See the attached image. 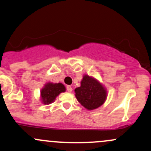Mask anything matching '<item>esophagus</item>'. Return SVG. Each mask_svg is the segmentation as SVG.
<instances>
[{
	"instance_id": "34e87169",
	"label": "esophagus",
	"mask_w": 151,
	"mask_h": 151,
	"mask_svg": "<svg viewBox=\"0 0 151 151\" xmlns=\"http://www.w3.org/2000/svg\"><path fill=\"white\" fill-rule=\"evenodd\" d=\"M67 91H68V92H71V91H72V86H70V85L67 86Z\"/></svg>"
}]
</instances>
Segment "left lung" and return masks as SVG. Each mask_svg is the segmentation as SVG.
I'll list each match as a JSON object with an SVG mask.
<instances>
[{
	"instance_id": "1",
	"label": "left lung",
	"mask_w": 151,
	"mask_h": 151,
	"mask_svg": "<svg viewBox=\"0 0 151 151\" xmlns=\"http://www.w3.org/2000/svg\"><path fill=\"white\" fill-rule=\"evenodd\" d=\"M77 101L88 110H93L103 104L106 99V91L99 81L94 78L84 75L81 86L76 88Z\"/></svg>"
}]
</instances>
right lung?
<instances>
[{
    "mask_svg": "<svg viewBox=\"0 0 151 151\" xmlns=\"http://www.w3.org/2000/svg\"><path fill=\"white\" fill-rule=\"evenodd\" d=\"M65 86L62 83H47L41 90V99L45 104H49L55 100L60 93L65 92Z\"/></svg>",
    "mask_w": 151,
    "mask_h": 151,
    "instance_id": "obj_1",
    "label": "right lung"
}]
</instances>
